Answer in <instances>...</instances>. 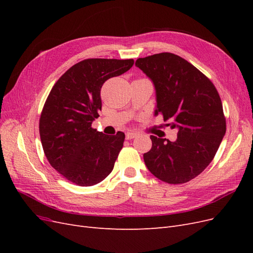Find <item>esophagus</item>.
Masks as SVG:
<instances>
[{"instance_id": "1", "label": "esophagus", "mask_w": 253, "mask_h": 253, "mask_svg": "<svg viewBox=\"0 0 253 253\" xmlns=\"http://www.w3.org/2000/svg\"><path fill=\"white\" fill-rule=\"evenodd\" d=\"M136 136H137V134L135 132H127V133H126V138L128 139V140L135 138Z\"/></svg>"}]
</instances>
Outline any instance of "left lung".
<instances>
[{
	"label": "left lung",
	"mask_w": 253,
	"mask_h": 253,
	"mask_svg": "<svg viewBox=\"0 0 253 253\" xmlns=\"http://www.w3.org/2000/svg\"><path fill=\"white\" fill-rule=\"evenodd\" d=\"M135 65L154 84L155 116L162 114L167 126L178 131L175 141L151 135L144 164L165 182L190 181L212 162L226 133L217 90L201 71L171 52L139 58Z\"/></svg>",
	"instance_id": "1"
}]
</instances>
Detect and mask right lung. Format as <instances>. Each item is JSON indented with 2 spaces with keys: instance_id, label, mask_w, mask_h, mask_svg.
<instances>
[{
  "instance_id": "add662e5",
  "label": "right lung",
  "mask_w": 253,
  "mask_h": 253,
  "mask_svg": "<svg viewBox=\"0 0 253 253\" xmlns=\"http://www.w3.org/2000/svg\"><path fill=\"white\" fill-rule=\"evenodd\" d=\"M133 59H86L52 86L40 117L42 147L51 167L81 187L97 185L114 168L125 133L105 135L91 127L101 110L103 83L127 72Z\"/></svg>"
}]
</instances>
